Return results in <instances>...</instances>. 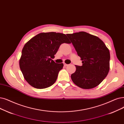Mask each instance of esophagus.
Listing matches in <instances>:
<instances>
[{"label":"esophagus","instance_id":"34e87169","mask_svg":"<svg viewBox=\"0 0 124 124\" xmlns=\"http://www.w3.org/2000/svg\"><path fill=\"white\" fill-rule=\"evenodd\" d=\"M64 66H67L68 65V64H66V63H64Z\"/></svg>","mask_w":124,"mask_h":124}]
</instances>
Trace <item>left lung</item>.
<instances>
[{"mask_svg": "<svg viewBox=\"0 0 124 124\" xmlns=\"http://www.w3.org/2000/svg\"><path fill=\"white\" fill-rule=\"evenodd\" d=\"M81 58L83 65H75L76 70L71 75L72 82L85 89L99 85L109 70L110 53L99 37L85 32L66 34Z\"/></svg>", "mask_w": 124, "mask_h": 124, "instance_id": "left-lung-1", "label": "left lung"}]
</instances>
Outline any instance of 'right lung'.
<instances>
[{"mask_svg":"<svg viewBox=\"0 0 124 124\" xmlns=\"http://www.w3.org/2000/svg\"><path fill=\"white\" fill-rule=\"evenodd\" d=\"M63 43L70 44L65 34L51 32L37 34L25 45L19 65L29 85L41 89L55 83L63 64L56 63L52 59Z\"/></svg>","mask_w":124,"mask_h":124,"instance_id":"obj_1","label":"right lung"}]
</instances>
